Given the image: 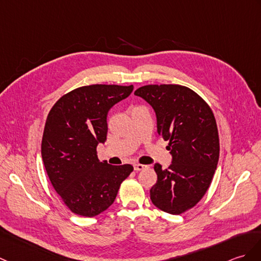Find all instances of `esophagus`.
<instances>
[{"mask_svg": "<svg viewBox=\"0 0 261 261\" xmlns=\"http://www.w3.org/2000/svg\"><path fill=\"white\" fill-rule=\"evenodd\" d=\"M148 166H144V165H141V163H135V170L136 171H142L144 170V169H147Z\"/></svg>", "mask_w": 261, "mask_h": 261, "instance_id": "obj_1", "label": "esophagus"}]
</instances>
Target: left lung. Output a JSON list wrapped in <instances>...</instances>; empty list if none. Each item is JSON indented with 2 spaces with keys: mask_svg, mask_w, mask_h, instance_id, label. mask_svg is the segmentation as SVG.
<instances>
[{
  "mask_svg": "<svg viewBox=\"0 0 261 261\" xmlns=\"http://www.w3.org/2000/svg\"><path fill=\"white\" fill-rule=\"evenodd\" d=\"M153 108L159 136L168 141L172 163L150 189L156 208L181 215L195 207L209 189L219 160V135L209 105L195 91L179 84H148L136 90Z\"/></svg>",
  "mask_w": 261,
  "mask_h": 261,
  "instance_id": "8db88e82",
  "label": "left lung"
}]
</instances>
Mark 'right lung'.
I'll use <instances>...</instances> for the list:
<instances>
[{
    "instance_id": "right-lung-1",
    "label": "right lung",
    "mask_w": 261,
    "mask_h": 261,
    "mask_svg": "<svg viewBox=\"0 0 261 261\" xmlns=\"http://www.w3.org/2000/svg\"><path fill=\"white\" fill-rule=\"evenodd\" d=\"M133 86L91 84L70 91L52 107L45 121L41 154L47 177L72 213L94 217L117 198L131 165L111 166L98 158L107 140L110 109L131 94Z\"/></svg>"
}]
</instances>
